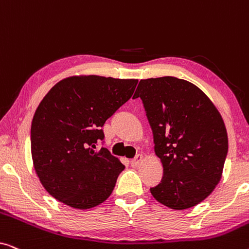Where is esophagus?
<instances>
[{
  "mask_svg": "<svg viewBox=\"0 0 249 249\" xmlns=\"http://www.w3.org/2000/svg\"><path fill=\"white\" fill-rule=\"evenodd\" d=\"M142 161V154L136 155V158L134 160H131V166H134V168H136V166H139Z\"/></svg>",
  "mask_w": 249,
  "mask_h": 249,
  "instance_id": "obj_1",
  "label": "esophagus"
}]
</instances>
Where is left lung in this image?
<instances>
[{
	"instance_id": "left-lung-1",
	"label": "left lung",
	"mask_w": 249,
	"mask_h": 249,
	"mask_svg": "<svg viewBox=\"0 0 249 249\" xmlns=\"http://www.w3.org/2000/svg\"><path fill=\"white\" fill-rule=\"evenodd\" d=\"M141 97L154 137L163 178L151 188L154 198L173 210L203 202L222 177L228 134L215 105L195 85L176 77L139 81Z\"/></svg>"
}]
</instances>
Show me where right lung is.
I'll list each match as a JSON object with an SVG mask.
<instances>
[{"label":"right lung","instance_id":"add662e5","mask_svg":"<svg viewBox=\"0 0 249 249\" xmlns=\"http://www.w3.org/2000/svg\"><path fill=\"white\" fill-rule=\"evenodd\" d=\"M137 79L72 76L51 88L36 108L30 130L36 175L46 192L73 209L100 205L124 169L103 141L105 121L132 96Z\"/></svg>","mask_w":249,"mask_h":249}]
</instances>
